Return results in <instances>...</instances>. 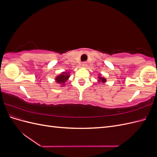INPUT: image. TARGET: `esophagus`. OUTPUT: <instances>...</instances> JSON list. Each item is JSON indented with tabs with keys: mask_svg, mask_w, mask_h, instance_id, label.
Segmentation results:
<instances>
[{
	"mask_svg": "<svg viewBox=\"0 0 157 157\" xmlns=\"http://www.w3.org/2000/svg\"><path fill=\"white\" fill-rule=\"evenodd\" d=\"M82 67H87V63H86V62H83V63H82Z\"/></svg>",
	"mask_w": 157,
	"mask_h": 157,
	"instance_id": "obj_1",
	"label": "esophagus"
}]
</instances>
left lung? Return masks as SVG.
I'll return each mask as SVG.
<instances>
[{"mask_svg":"<svg viewBox=\"0 0 157 157\" xmlns=\"http://www.w3.org/2000/svg\"><path fill=\"white\" fill-rule=\"evenodd\" d=\"M101 74H99V77H98V83H103V84H104L105 82H106V78H104V77H101Z\"/></svg>","mask_w":157,"mask_h":157,"instance_id":"1","label":"left lung"}]
</instances>
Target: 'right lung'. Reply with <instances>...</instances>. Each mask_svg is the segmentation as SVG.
<instances>
[{
	"label": "right lung",
	"mask_w": 157,
	"mask_h": 157,
	"mask_svg": "<svg viewBox=\"0 0 157 157\" xmlns=\"http://www.w3.org/2000/svg\"><path fill=\"white\" fill-rule=\"evenodd\" d=\"M69 77H70V75L69 72H63L61 74H59V75L57 76L55 80L57 83L61 84V86H63L65 85V84L66 81H67V80L69 79Z\"/></svg>",
	"instance_id": "1"
}]
</instances>
